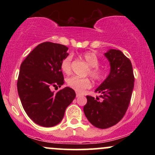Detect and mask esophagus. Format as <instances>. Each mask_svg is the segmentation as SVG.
I'll list each match as a JSON object with an SVG mask.
<instances>
[{"label": "esophagus", "instance_id": "esophagus-1", "mask_svg": "<svg viewBox=\"0 0 155 155\" xmlns=\"http://www.w3.org/2000/svg\"><path fill=\"white\" fill-rule=\"evenodd\" d=\"M76 97H79V96H81V95L80 93H79V92H76Z\"/></svg>", "mask_w": 155, "mask_h": 155}]
</instances>
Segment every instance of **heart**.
Returning a JSON list of instances; mask_svg holds the SVG:
<instances>
[{"label":"heart","instance_id":"obj_1","mask_svg":"<svg viewBox=\"0 0 155 155\" xmlns=\"http://www.w3.org/2000/svg\"><path fill=\"white\" fill-rule=\"evenodd\" d=\"M84 60L90 65L88 74L95 80L100 82L105 79L106 71L102 67L99 66L100 61L96 54L93 52H85L82 54ZM60 68L65 74H70L72 71V56L68 55L61 61ZM67 84L70 88L78 92H82L87 89L91 87L92 83L88 78H80L78 76H72L67 80Z\"/></svg>","mask_w":155,"mask_h":155}]
</instances>
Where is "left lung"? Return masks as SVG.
I'll return each mask as SVG.
<instances>
[{
	"mask_svg": "<svg viewBox=\"0 0 155 155\" xmlns=\"http://www.w3.org/2000/svg\"><path fill=\"white\" fill-rule=\"evenodd\" d=\"M111 71L95 90L101 95H87L84 112L89 122L97 128L106 129L118 123L128 108L134 87L132 63L122 51L110 49L106 54Z\"/></svg>",
	"mask_w": 155,
	"mask_h": 155,
	"instance_id": "1",
	"label": "left lung"
}]
</instances>
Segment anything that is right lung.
<instances>
[{
    "label": "right lung",
    "instance_id": "right-lung-1",
    "mask_svg": "<svg viewBox=\"0 0 155 155\" xmlns=\"http://www.w3.org/2000/svg\"><path fill=\"white\" fill-rule=\"evenodd\" d=\"M66 46L52 42L38 44L20 65L17 91L22 107L35 123L53 127L61 122L65 109L76 97L70 87L54 93L51 87L64 84L60 63L68 55Z\"/></svg>",
    "mask_w": 155,
    "mask_h": 155
}]
</instances>
